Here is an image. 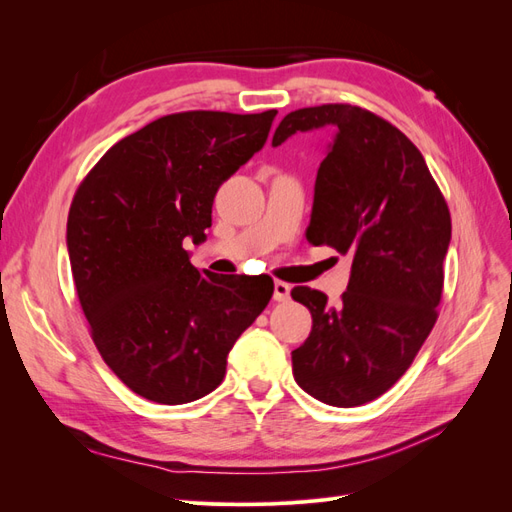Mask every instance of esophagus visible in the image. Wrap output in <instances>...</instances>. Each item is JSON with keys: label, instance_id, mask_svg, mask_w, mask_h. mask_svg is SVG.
I'll use <instances>...</instances> for the list:
<instances>
[{"label": "esophagus", "instance_id": "esophagus-1", "mask_svg": "<svg viewBox=\"0 0 512 512\" xmlns=\"http://www.w3.org/2000/svg\"><path fill=\"white\" fill-rule=\"evenodd\" d=\"M273 299L275 301H288L290 299V286L286 282H280L277 280L273 284Z\"/></svg>", "mask_w": 512, "mask_h": 512}]
</instances>
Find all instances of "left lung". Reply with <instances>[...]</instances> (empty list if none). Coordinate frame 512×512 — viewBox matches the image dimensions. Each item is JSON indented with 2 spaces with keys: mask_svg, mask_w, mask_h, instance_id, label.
Returning a JSON list of instances; mask_svg holds the SVG:
<instances>
[{
  "mask_svg": "<svg viewBox=\"0 0 512 512\" xmlns=\"http://www.w3.org/2000/svg\"><path fill=\"white\" fill-rule=\"evenodd\" d=\"M320 128H333V141L318 166L307 241L335 247L352 267L337 305L292 288L312 314L292 374L322 404L352 408L389 391L436 324L451 213L423 153L365 108H299L277 126L273 147Z\"/></svg>",
  "mask_w": 512,
  "mask_h": 512,
  "instance_id": "8db88e82",
  "label": "left lung"
}]
</instances>
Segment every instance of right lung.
Instances as JSON below:
<instances>
[{
    "mask_svg": "<svg viewBox=\"0 0 512 512\" xmlns=\"http://www.w3.org/2000/svg\"><path fill=\"white\" fill-rule=\"evenodd\" d=\"M277 111L166 115L121 138L76 190L68 256L91 337L130 391L166 406L218 389L226 356L267 307L269 275L200 273L220 185L267 143Z\"/></svg>",
    "mask_w": 512,
    "mask_h": 512,
    "instance_id": "right-lung-1",
    "label": "right lung"
}]
</instances>
